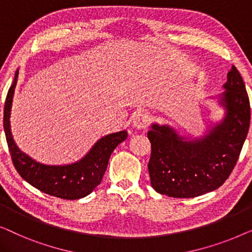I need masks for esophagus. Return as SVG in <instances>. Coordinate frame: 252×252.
Segmentation results:
<instances>
[{
  "instance_id": "esophagus-1",
  "label": "esophagus",
  "mask_w": 252,
  "mask_h": 252,
  "mask_svg": "<svg viewBox=\"0 0 252 252\" xmlns=\"http://www.w3.org/2000/svg\"><path fill=\"white\" fill-rule=\"evenodd\" d=\"M150 124V118L147 113L139 112L134 116L132 126L136 129H146Z\"/></svg>"
}]
</instances>
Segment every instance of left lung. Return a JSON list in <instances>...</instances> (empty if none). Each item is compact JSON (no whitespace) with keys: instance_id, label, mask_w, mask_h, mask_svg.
Wrapping results in <instances>:
<instances>
[{"instance_id":"1","label":"left lung","mask_w":252,"mask_h":252,"mask_svg":"<svg viewBox=\"0 0 252 252\" xmlns=\"http://www.w3.org/2000/svg\"><path fill=\"white\" fill-rule=\"evenodd\" d=\"M220 96L225 117L202 137L187 141L173 128L154 124L148 164L151 186L170 197L189 198L216 190L232 173L250 126V102L243 79L232 66Z\"/></svg>"}]
</instances>
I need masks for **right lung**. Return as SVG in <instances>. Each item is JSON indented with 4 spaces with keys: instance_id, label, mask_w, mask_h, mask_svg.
Wrapping results in <instances>:
<instances>
[{
    "instance_id": "right-lung-1",
    "label": "right lung",
    "mask_w": 252,
    "mask_h": 252,
    "mask_svg": "<svg viewBox=\"0 0 252 252\" xmlns=\"http://www.w3.org/2000/svg\"><path fill=\"white\" fill-rule=\"evenodd\" d=\"M18 70L10 87L4 104L3 126L12 163L24 180L48 195L63 199H79L85 197L101 184L108 167L109 158L119 143L127 139V132L109 134L99 139L91 151L77 163L68 165H44L35 161L18 149L10 129L13 93L17 85Z\"/></svg>"
}]
</instances>
